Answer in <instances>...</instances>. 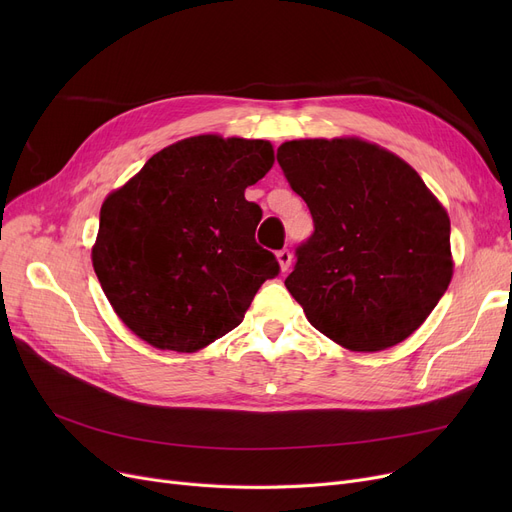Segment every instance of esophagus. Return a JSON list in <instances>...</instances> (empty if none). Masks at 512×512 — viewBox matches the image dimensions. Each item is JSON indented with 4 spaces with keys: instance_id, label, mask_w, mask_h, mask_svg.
Instances as JSON below:
<instances>
[{
    "instance_id": "esophagus-1",
    "label": "esophagus",
    "mask_w": 512,
    "mask_h": 512,
    "mask_svg": "<svg viewBox=\"0 0 512 512\" xmlns=\"http://www.w3.org/2000/svg\"><path fill=\"white\" fill-rule=\"evenodd\" d=\"M276 257H278V263H280V270L286 272L288 267H290V263H292V253L288 249H282V251L276 253Z\"/></svg>"
}]
</instances>
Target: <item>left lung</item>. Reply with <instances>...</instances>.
Here are the masks:
<instances>
[{
  "instance_id": "obj_1",
  "label": "left lung",
  "mask_w": 512,
  "mask_h": 512,
  "mask_svg": "<svg viewBox=\"0 0 512 512\" xmlns=\"http://www.w3.org/2000/svg\"><path fill=\"white\" fill-rule=\"evenodd\" d=\"M313 234L286 288L309 324L359 353L409 338L452 278L450 220L398 155L361 139H303L278 147Z\"/></svg>"
}]
</instances>
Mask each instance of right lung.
Here are the masks:
<instances>
[{
    "label": "right lung",
    "instance_id": "right-lung-1",
    "mask_svg": "<svg viewBox=\"0 0 512 512\" xmlns=\"http://www.w3.org/2000/svg\"><path fill=\"white\" fill-rule=\"evenodd\" d=\"M272 166V143L201 134L155 153L103 201L93 267L139 338L195 353L234 330L280 274L255 240L263 211L245 199Z\"/></svg>",
    "mask_w": 512,
    "mask_h": 512
}]
</instances>
